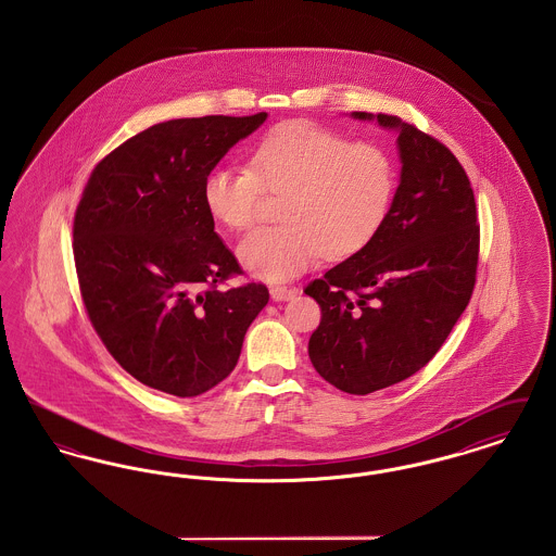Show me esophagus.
<instances>
[{"label": "esophagus", "mask_w": 556, "mask_h": 556, "mask_svg": "<svg viewBox=\"0 0 556 556\" xmlns=\"http://www.w3.org/2000/svg\"><path fill=\"white\" fill-rule=\"evenodd\" d=\"M295 293H298V291L286 288V286H273V288H270V298H273L275 302L291 300Z\"/></svg>", "instance_id": "1"}]
</instances>
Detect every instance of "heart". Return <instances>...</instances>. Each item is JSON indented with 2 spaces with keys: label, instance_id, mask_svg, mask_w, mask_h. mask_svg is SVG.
<instances>
[{
  "label": "heart",
  "instance_id": "b5f03b06",
  "mask_svg": "<svg viewBox=\"0 0 556 556\" xmlns=\"http://www.w3.org/2000/svg\"><path fill=\"white\" fill-rule=\"evenodd\" d=\"M396 184V164L383 148L291 121L252 146L250 168H212L202 193L206 211L236 231L258 220L266 189L283 193L286 223L256 229L238 254L252 275L286 281L323 256L344 261L363 252L386 223Z\"/></svg>",
  "mask_w": 556,
  "mask_h": 556
}]
</instances>
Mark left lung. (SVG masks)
Segmentation results:
<instances>
[{"instance_id":"1","label":"left lung","mask_w":556,"mask_h":556,"mask_svg":"<svg viewBox=\"0 0 556 556\" xmlns=\"http://www.w3.org/2000/svg\"><path fill=\"white\" fill-rule=\"evenodd\" d=\"M397 132L400 186L369 245L306 286L320 323L308 356L345 394L415 375L446 342L476 288V195L444 143L397 116L352 112Z\"/></svg>"}]
</instances>
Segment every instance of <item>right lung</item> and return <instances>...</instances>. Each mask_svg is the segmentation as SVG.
<instances>
[{
  "label": "right lung",
  "instance_id": "1",
  "mask_svg": "<svg viewBox=\"0 0 556 556\" xmlns=\"http://www.w3.org/2000/svg\"><path fill=\"white\" fill-rule=\"evenodd\" d=\"M266 112L159 123L98 162L83 189L73 252L89 320L114 361L173 396L208 392L238 365L243 336L268 302L239 275L214 231L204 179Z\"/></svg>",
  "mask_w": 556,
  "mask_h": 556
}]
</instances>
